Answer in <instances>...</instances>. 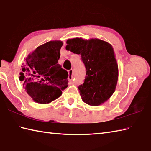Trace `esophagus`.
Returning a JSON list of instances; mask_svg holds the SVG:
<instances>
[{
    "mask_svg": "<svg viewBox=\"0 0 151 151\" xmlns=\"http://www.w3.org/2000/svg\"><path fill=\"white\" fill-rule=\"evenodd\" d=\"M68 80H72V78H73V76H72V74H73V70H68Z\"/></svg>",
    "mask_w": 151,
    "mask_h": 151,
    "instance_id": "obj_1",
    "label": "esophagus"
}]
</instances>
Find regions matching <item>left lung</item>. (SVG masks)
I'll list each match as a JSON object with an SVG mask.
<instances>
[{
  "mask_svg": "<svg viewBox=\"0 0 151 151\" xmlns=\"http://www.w3.org/2000/svg\"><path fill=\"white\" fill-rule=\"evenodd\" d=\"M66 50L81 55L86 68L84 83L78 89L82 100L100 106L114 93L119 77L118 64L111 44L98 38L68 39Z\"/></svg>",
  "mask_w": 151,
  "mask_h": 151,
  "instance_id": "8db88e82",
  "label": "left lung"
}]
</instances>
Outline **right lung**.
Segmentation results:
<instances>
[{
  "label": "right lung",
  "mask_w": 151,
  "mask_h": 151,
  "mask_svg": "<svg viewBox=\"0 0 151 151\" xmlns=\"http://www.w3.org/2000/svg\"><path fill=\"white\" fill-rule=\"evenodd\" d=\"M63 45L62 41L53 40L40 45L23 64L19 80L35 102H51L68 85V73L58 64Z\"/></svg>",
  "instance_id": "obj_1"
}]
</instances>
